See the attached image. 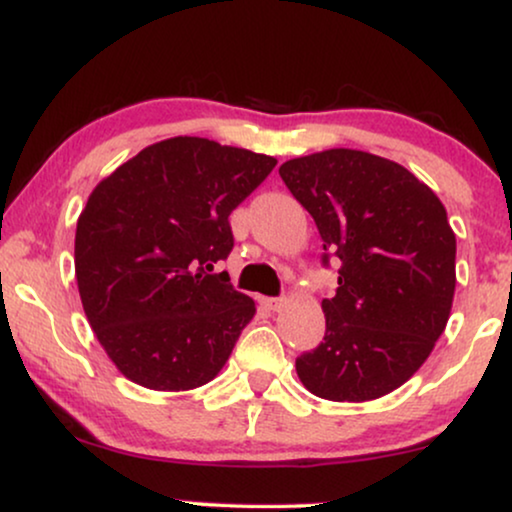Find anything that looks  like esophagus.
Returning <instances> with one entry per match:
<instances>
[{"label":"esophagus","instance_id":"esophagus-1","mask_svg":"<svg viewBox=\"0 0 512 512\" xmlns=\"http://www.w3.org/2000/svg\"><path fill=\"white\" fill-rule=\"evenodd\" d=\"M283 302H285L283 297H267V299H264V306H267V309H271V311H278L283 306Z\"/></svg>","mask_w":512,"mask_h":512}]
</instances>
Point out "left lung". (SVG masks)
Listing matches in <instances>:
<instances>
[{
  "instance_id": "1",
  "label": "left lung",
  "mask_w": 512,
  "mask_h": 512,
  "mask_svg": "<svg viewBox=\"0 0 512 512\" xmlns=\"http://www.w3.org/2000/svg\"><path fill=\"white\" fill-rule=\"evenodd\" d=\"M285 187L309 210L323 260L342 262L323 299L325 337L297 356L313 395L365 403L403 386L445 330L456 236L438 196L400 163L358 149L285 161Z\"/></svg>"
}]
</instances>
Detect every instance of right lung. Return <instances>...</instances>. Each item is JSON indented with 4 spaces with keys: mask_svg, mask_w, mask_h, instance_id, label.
<instances>
[{
    "mask_svg": "<svg viewBox=\"0 0 512 512\" xmlns=\"http://www.w3.org/2000/svg\"><path fill=\"white\" fill-rule=\"evenodd\" d=\"M274 166L185 135L145 147L88 196L74 238L81 304L135 384L189 391L227 363L255 302L213 271L234 248L231 210Z\"/></svg>",
    "mask_w": 512,
    "mask_h": 512,
    "instance_id": "right-lung-1",
    "label": "right lung"
}]
</instances>
